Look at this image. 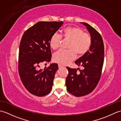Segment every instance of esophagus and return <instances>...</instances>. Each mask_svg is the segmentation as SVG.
<instances>
[{
  "label": "esophagus",
  "instance_id": "obj_1",
  "mask_svg": "<svg viewBox=\"0 0 121 121\" xmlns=\"http://www.w3.org/2000/svg\"><path fill=\"white\" fill-rule=\"evenodd\" d=\"M58 66H59V68H61L63 67L64 65H61V64H58Z\"/></svg>",
  "mask_w": 121,
  "mask_h": 121
}]
</instances>
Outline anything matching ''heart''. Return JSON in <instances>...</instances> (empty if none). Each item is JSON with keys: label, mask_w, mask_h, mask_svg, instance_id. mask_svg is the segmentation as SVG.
I'll return each mask as SVG.
<instances>
[{"label": "heart", "mask_w": 121, "mask_h": 121, "mask_svg": "<svg viewBox=\"0 0 121 121\" xmlns=\"http://www.w3.org/2000/svg\"><path fill=\"white\" fill-rule=\"evenodd\" d=\"M62 37L64 39L70 40L68 46L69 49L59 50L54 55L53 60L62 65H66L74 60L76 58V53L79 56L85 55L91 46V35L78 27L65 28L62 30ZM62 37L56 33L51 37L49 45L52 49L56 50L59 48Z\"/></svg>", "instance_id": "obj_1"}]
</instances>
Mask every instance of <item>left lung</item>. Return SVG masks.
<instances>
[{
    "label": "left lung",
    "instance_id": "8db88e82",
    "mask_svg": "<svg viewBox=\"0 0 121 121\" xmlns=\"http://www.w3.org/2000/svg\"><path fill=\"white\" fill-rule=\"evenodd\" d=\"M83 24L88 30L92 39L89 51L75 62L83 69L66 68L69 71L66 89L75 97L85 96L96 88L101 78L104 61V44L101 35L88 24Z\"/></svg>",
    "mask_w": 121,
    "mask_h": 121
}]
</instances>
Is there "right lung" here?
Returning <instances> with one entry per match:
<instances>
[{
	"instance_id": "1",
	"label": "right lung",
	"mask_w": 121,
	"mask_h": 121,
	"mask_svg": "<svg viewBox=\"0 0 121 121\" xmlns=\"http://www.w3.org/2000/svg\"><path fill=\"white\" fill-rule=\"evenodd\" d=\"M62 24V22H38L28 29L22 37L18 71L25 88L35 96H44L52 89L58 65L51 64L43 70L40 65L50 61V39Z\"/></svg>"
}]
</instances>
